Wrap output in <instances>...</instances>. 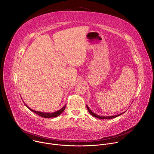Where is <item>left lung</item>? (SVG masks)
<instances>
[{"label":"left lung","mask_w":154,"mask_h":154,"mask_svg":"<svg viewBox=\"0 0 154 154\" xmlns=\"http://www.w3.org/2000/svg\"><path fill=\"white\" fill-rule=\"evenodd\" d=\"M86 108H87V109H88V112H90V113L92 115V116H93L94 117H95V118H99V119H112V118H116V117H118V116H120V115H121L122 114H123V113H124L125 112H123V113H121V114H119V115H115V116H99V115H97V114H96V113H93L91 109H90V108L88 106V105H86Z\"/></svg>","instance_id":"8db88e82"}]
</instances>
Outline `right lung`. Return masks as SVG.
Returning a JSON list of instances; mask_svg holds the SVG:
<instances>
[{
  "mask_svg": "<svg viewBox=\"0 0 154 154\" xmlns=\"http://www.w3.org/2000/svg\"><path fill=\"white\" fill-rule=\"evenodd\" d=\"M24 102V101H23ZM25 105L30 109V110H31L32 112L35 113L36 114L38 115L39 116L42 117V118H55V117H57L58 116H59L60 114H61L64 110V109L66 108V105H65L63 108H61L60 109H59V110L57 111V112H55L54 113H44V112H38V111H35V110H33V109H31L30 107H29L27 106V104H26L24 103Z\"/></svg>",
  "mask_w": 154,
  "mask_h": 154,
  "instance_id": "1",
  "label": "right lung"
}]
</instances>
